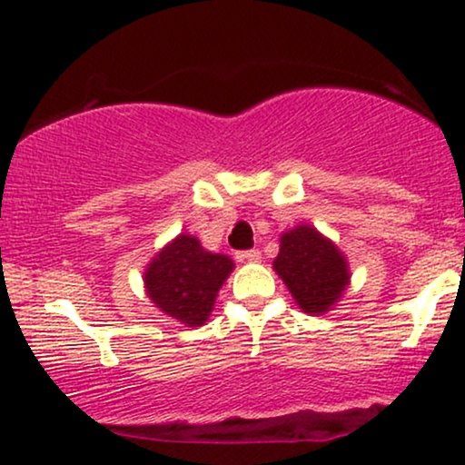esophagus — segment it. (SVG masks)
Returning <instances> with one entry per match:
<instances>
[{"mask_svg":"<svg viewBox=\"0 0 465 465\" xmlns=\"http://www.w3.org/2000/svg\"><path fill=\"white\" fill-rule=\"evenodd\" d=\"M241 260H247V262H260V252L258 250H247L239 256Z\"/></svg>","mask_w":465,"mask_h":465,"instance_id":"obj_1","label":"esophagus"}]
</instances>
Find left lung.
Instances as JSON below:
<instances>
[{"label":"left lung","instance_id":"1","mask_svg":"<svg viewBox=\"0 0 465 465\" xmlns=\"http://www.w3.org/2000/svg\"><path fill=\"white\" fill-rule=\"evenodd\" d=\"M272 269L283 279L298 309L307 315H326L349 288V262L334 241L311 224L282 232Z\"/></svg>","mask_w":465,"mask_h":465}]
</instances>
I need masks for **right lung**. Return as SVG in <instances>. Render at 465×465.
Here are the masks:
<instances>
[{
    "label": "right lung",
    "instance_id": "1",
    "mask_svg": "<svg viewBox=\"0 0 465 465\" xmlns=\"http://www.w3.org/2000/svg\"><path fill=\"white\" fill-rule=\"evenodd\" d=\"M234 262L224 253L207 252L193 234L171 239L143 271L145 294L156 309L183 326H203Z\"/></svg>",
    "mask_w": 465,
    "mask_h": 465
}]
</instances>
